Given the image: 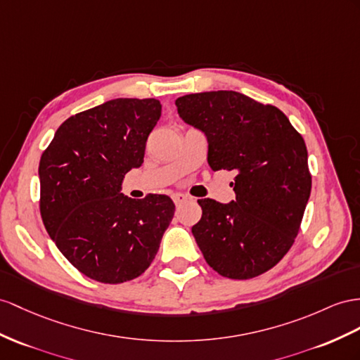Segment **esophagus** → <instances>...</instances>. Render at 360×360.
<instances>
[{
  "label": "esophagus",
  "instance_id": "obj_1",
  "mask_svg": "<svg viewBox=\"0 0 360 360\" xmlns=\"http://www.w3.org/2000/svg\"><path fill=\"white\" fill-rule=\"evenodd\" d=\"M172 199H173V202H174V205L181 207V205L184 204V202L188 200V196H187V195H182V193H174V195L172 196Z\"/></svg>",
  "mask_w": 360,
  "mask_h": 360
}]
</instances>
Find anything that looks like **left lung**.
Returning a JSON list of instances; mask_svg holds the SVG:
<instances>
[{"instance_id":"8db88e82","label":"left lung","mask_w":360,"mask_h":360,"mask_svg":"<svg viewBox=\"0 0 360 360\" xmlns=\"http://www.w3.org/2000/svg\"><path fill=\"white\" fill-rule=\"evenodd\" d=\"M184 122L208 138V164L236 172V200L199 199L191 228L207 263L233 280L272 269L292 248L311 190L304 138L278 108L236 91L176 100Z\"/></svg>"}]
</instances>
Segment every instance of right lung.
<instances>
[{
    "label": "right lung",
    "mask_w": 360,
    "mask_h": 360,
    "mask_svg": "<svg viewBox=\"0 0 360 360\" xmlns=\"http://www.w3.org/2000/svg\"><path fill=\"white\" fill-rule=\"evenodd\" d=\"M156 98H115L71 115L39 162V210L59 251L88 278L120 284L140 276L174 214L165 195L124 196L126 173L144 161L161 117Z\"/></svg>",
    "instance_id": "1"
}]
</instances>
